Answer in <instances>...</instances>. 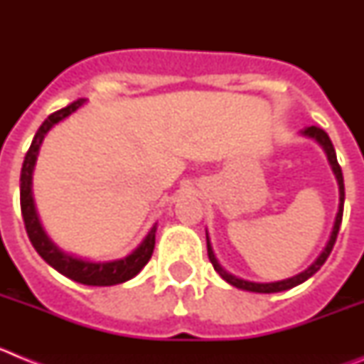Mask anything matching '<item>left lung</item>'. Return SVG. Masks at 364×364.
Returning a JSON list of instances; mask_svg holds the SVG:
<instances>
[{"label": "left lung", "mask_w": 364, "mask_h": 364, "mask_svg": "<svg viewBox=\"0 0 364 364\" xmlns=\"http://www.w3.org/2000/svg\"><path fill=\"white\" fill-rule=\"evenodd\" d=\"M302 134H304V136L314 138L315 142L323 147L324 153H326V156H328V162H330V166H332L333 175H336V178H337V184H339V211H337L336 224H333V230H332V235H330V240H328V244H326V247L323 250V253H321V255L315 259V262H311V266H308L304 272L297 273V275H294V277H290V279H284V281L252 282V281H244V279L235 277V275L228 273L226 269L218 264L217 257H215V253H213V247H211V244H210V237H208V233H205V240H208V257H210L215 272H217L218 275L224 279V281L230 282L231 286H235V288H240V290H247V291H255V294H277V291L290 290V288H294V286L302 284L304 281H308V279H310L314 273L319 272L321 266L326 262L328 255L332 253L333 244H336V239H337V233H339L341 222H343V208H345V182H343V171H341V166H339V162H337L336 149H333L332 140H330V136H328V134L324 133L323 129H319V127L311 125V127H306V129L302 131Z\"/></svg>", "instance_id": "obj_1"}]
</instances>
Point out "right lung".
Masks as SVG:
<instances>
[{"label": "right lung", "mask_w": 364, "mask_h": 364, "mask_svg": "<svg viewBox=\"0 0 364 364\" xmlns=\"http://www.w3.org/2000/svg\"><path fill=\"white\" fill-rule=\"evenodd\" d=\"M85 100L80 98L73 102L67 107L60 109V111L53 112L43 124L40 125L38 133L34 134L31 147H28L27 154H25L23 167H21V178H19V202H21V215H23L25 230H27L28 239H31L32 246L40 253L41 259L47 264L53 266L56 272H60L65 277L73 279V281L80 282V284L87 286H114L122 284V282L129 281L134 275L142 272L144 266L149 262L151 255L154 250V233H156V226L151 228L149 233L146 235V239L140 242V246L131 252L129 255L118 260H109V262H91V260L78 259V257L69 255V253L62 252L53 240L47 237L40 224V218L36 213V205H34V198H32V171L36 166L38 153H40L41 142H43L45 134L53 129L58 122H62L69 114H73L76 109L83 105Z\"/></svg>", "instance_id": "1"}]
</instances>
